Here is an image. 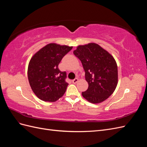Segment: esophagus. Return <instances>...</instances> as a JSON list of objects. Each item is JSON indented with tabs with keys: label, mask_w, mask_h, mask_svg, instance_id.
Segmentation results:
<instances>
[{
	"label": "esophagus",
	"mask_w": 147,
	"mask_h": 147,
	"mask_svg": "<svg viewBox=\"0 0 147 147\" xmlns=\"http://www.w3.org/2000/svg\"><path fill=\"white\" fill-rule=\"evenodd\" d=\"M78 82V78H75L74 80H72V83H74V84L77 83Z\"/></svg>",
	"instance_id": "obj_1"
}]
</instances>
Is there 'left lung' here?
Segmentation results:
<instances>
[{
  "label": "left lung",
  "mask_w": 147,
  "mask_h": 147,
  "mask_svg": "<svg viewBox=\"0 0 147 147\" xmlns=\"http://www.w3.org/2000/svg\"><path fill=\"white\" fill-rule=\"evenodd\" d=\"M74 54L81 61L88 83L83 97L92 104L108 99L118 84V67L113 56L95 43L78 46Z\"/></svg>",
  "instance_id": "8db88e82"
}]
</instances>
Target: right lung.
<instances>
[{
    "mask_svg": "<svg viewBox=\"0 0 147 147\" xmlns=\"http://www.w3.org/2000/svg\"><path fill=\"white\" fill-rule=\"evenodd\" d=\"M73 47L51 43L35 53L29 61L28 76L29 84L36 96L45 102H53L64 94L68 83L66 72L58 65Z\"/></svg>",
    "mask_w": 147,
    "mask_h": 147,
    "instance_id": "1",
    "label": "right lung"
}]
</instances>
